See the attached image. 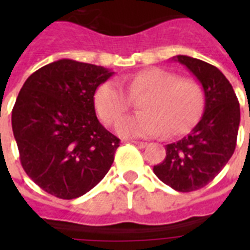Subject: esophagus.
<instances>
[{
  "mask_svg": "<svg viewBox=\"0 0 250 250\" xmlns=\"http://www.w3.org/2000/svg\"><path fill=\"white\" fill-rule=\"evenodd\" d=\"M132 144L137 145V146H140V148H145L146 145H148V143H144V141H136V140H132L131 141Z\"/></svg>",
  "mask_w": 250,
  "mask_h": 250,
  "instance_id": "obj_1",
  "label": "esophagus"
}]
</instances>
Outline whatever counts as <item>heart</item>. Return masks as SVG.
Returning <instances> with one entry per match:
<instances>
[{
	"label": "heart",
	"instance_id": "obj_1",
	"mask_svg": "<svg viewBox=\"0 0 250 250\" xmlns=\"http://www.w3.org/2000/svg\"><path fill=\"white\" fill-rule=\"evenodd\" d=\"M127 95L115 82H105L94 93V106L106 125H114L131 107V98L145 96L141 113L122 119L117 125L123 137H154L166 132L179 136L192 129L201 117L205 96L200 84L180 79L175 72L149 67L123 79Z\"/></svg>",
	"mask_w": 250,
	"mask_h": 250
}]
</instances>
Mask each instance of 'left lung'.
<instances>
[{
  "label": "left lung",
  "instance_id": "left-lung-1",
  "mask_svg": "<svg viewBox=\"0 0 250 250\" xmlns=\"http://www.w3.org/2000/svg\"><path fill=\"white\" fill-rule=\"evenodd\" d=\"M172 60L184 64L200 82L205 107L188 136L166 145V158L153 171L172 189L192 192L209 184L232 157L240 125V105L232 85L215 66L188 56Z\"/></svg>",
  "mask_w": 250,
  "mask_h": 250
}]
</instances>
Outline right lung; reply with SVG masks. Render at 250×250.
<instances>
[{"instance_id": "1", "label": "right lung", "mask_w": 250, "mask_h": 250, "mask_svg": "<svg viewBox=\"0 0 250 250\" xmlns=\"http://www.w3.org/2000/svg\"><path fill=\"white\" fill-rule=\"evenodd\" d=\"M114 72L60 60L35 71L21 86L11 114L21 164L45 192L72 200L101 182L119 139L96 117L94 93Z\"/></svg>"}]
</instances>
